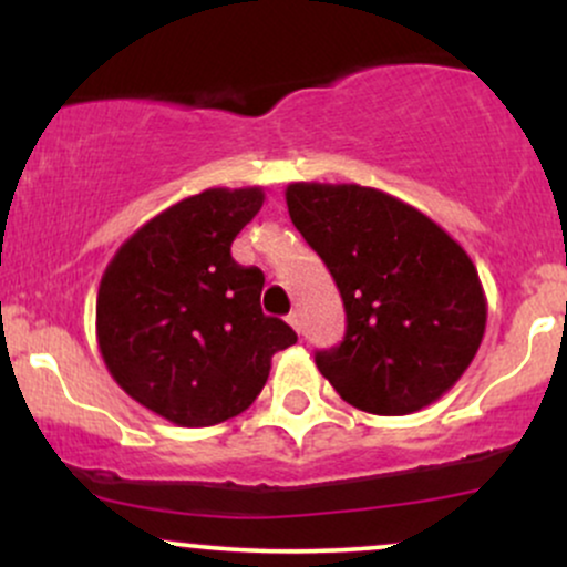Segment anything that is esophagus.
Returning <instances> with one entry per match:
<instances>
[{"mask_svg":"<svg viewBox=\"0 0 567 567\" xmlns=\"http://www.w3.org/2000/svg\"><path fill=\"white\" fill-rule=\"evenodd\" d=\"M288 324H290L292 330H296V333H298V330H301V320H298L296 311H292V315H288Z\"/></svg>","mask_w":567,"mask_h":567,"instance_id":"esophagus-1","label":"esophagus"}]
</instances>
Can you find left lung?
<instances>
[{
    "mask_svg": "<svg viewBox=\"0 0 567 567\" xmlns=\"http://www.w3.org/2000/svg\"><path fill=\"white\" fill-rule=\"evenodd\" d=\"M285 199L347 309L343 341L315 354L320 373L365 413L408 415L437 402L485 336V290L464 247L379 188L298 181Z\"/></svg>",
    "mask_w": 567,
    "mask_h": 567,
    "instance_id": "8db88e82",
    "label": "left lung"
}]
</instances>
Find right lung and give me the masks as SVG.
<instances>
[{
  "instance_id": "obj_1",
  "label": "right lung",
  "mask_w": 567,
  "mask_h": 567,
  "mask_svg": "<svg viewBox=\"0 0 567 567\" xmlns=\"http://www.w3.org/2000/svg\"><path fill=\"white\" fill-rule=\"evenodd\" d=\"M264 188H205L175 202L116 250L97 288L95 336L112 379L178 426H216L252 405L271 357L298 341L261 311V269L231 243Z\"/></svg>"
}]
</instances>
